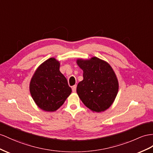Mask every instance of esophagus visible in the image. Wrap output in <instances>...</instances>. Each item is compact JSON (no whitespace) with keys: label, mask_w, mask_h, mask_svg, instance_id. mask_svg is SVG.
Wrapping results in <instances>:
<instances>
[{"label":"esophagus","mask_w":153,"mask_h":153,"mask_svg":"<svg viewBox=\"0 0 153 153\" xmlns=\"http://www.w3.org/2000/svg\"><path fill=\"white\" fill-rule=\"evenodd\" d=\"M72 92H75L76 91V85L73 86V87H72Z\"/></svg>","instance_id":"obj_1"}]
</instances>
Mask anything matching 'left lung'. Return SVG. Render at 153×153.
I'll list each match as a JSON object with an SVG mask.
<instances>
[{
  "mask_svg": "<svg viewBox=\"0 0 153 153\" xmlns=\"http://www.w3.org/2000/svg\"><path fill=\"white\" fill-rule=\"evenodd\" d=\"M77 63L83 70V80L77 86L82 102L92 111L107 110L114 101L119 87L112 67L96 57L90 60L78 59Z\"/></svg>",
  "mask_w": 153,
  "mask_h": 153,
  "instance_id": "8db88e82",
  "label": "left lung"
}]
</instances>
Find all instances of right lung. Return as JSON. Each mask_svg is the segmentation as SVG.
Segmentation results:
<instances>
[{"mask_svg":"<svg viewBox=\"0 0 153 153\" xmlns=\"http://www.w3.org/2000/svg\"><path fill=\"white\" fill-rule=\"evenodd\" d=\"M59 65L56 59H48L39 66L30 82L31 95L37 106L45 111H56L72 92L59 71Z\"/></svg>","mask_w":153,"mask_h":153,"instance_id":"add662e5","label":"right lung"}]
</instances>
